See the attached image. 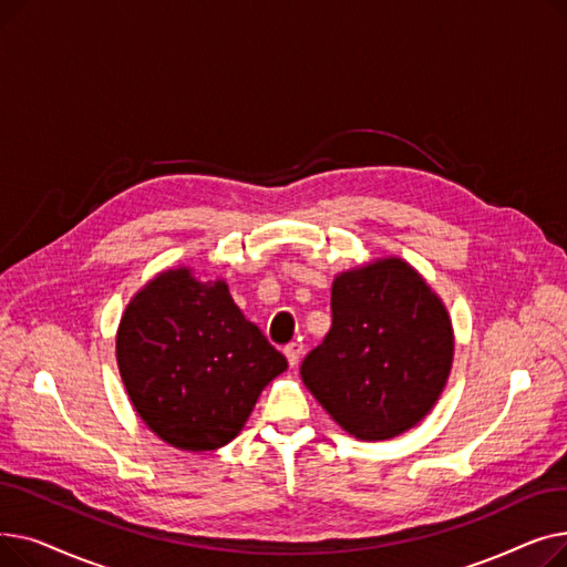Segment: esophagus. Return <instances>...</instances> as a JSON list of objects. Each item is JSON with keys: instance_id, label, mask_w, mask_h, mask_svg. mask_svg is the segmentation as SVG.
Returning a JSON list of instances; mask_svg holds the SVG:
<instances>
[{"instance_id": "esophagus-1", "label": "esophagus", "mask_w": 567, "mask_h": 567, "mask_svg": "<svg viewBox=\"0 0 567 567\" xmlns=\"http://www.w3.org/2000/svg\"><path fill=\"white\" fill-rule=\"evenodd\" d=\"M285 355H287L289 365L296 368V365H299V361H301V355H303V344H299V342L287 344V347H285Z\"/></svg>"}]
</instances>
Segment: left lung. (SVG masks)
I'll return each mask as SVG.
<instances>
[{
    "label": "left lung",
    "mask_w": 567,
    "mask_h": 567,
    "mask_svg": "<svg viewBox=\"0 0 567 567\" xmlns=\"http://www.w3.org/2000/svg\"><path fill=\"white\" fill-rule=\"evenodd\" d=\"M333 323L301 363L331 419L361 441L393 439L421 423L453 363V326L430 285L398 259L340 274Z\"/></svg>",
    "instance_id": "1"
}]
</instances>
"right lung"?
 I'll use <instances>...</instances> for the list:
<instances>
[{
	"mask_svg": "<svg viewBox=\"0 0 567 567\" xmlns=\"http://www.w3.org/2000/svg\"><path fill=\"white\" fill-rule=\"evenodd\" d=\"M116 363L148 430L193 453L229 443L266 383L287 370L227 285H204L190 268L161 274L128 303Z\"/></svg>",
	"mask_w": 567,
	"mask_h": 567,
	"instance_id": "obj_1",
	"label": "right lung"
}]
</instances>
